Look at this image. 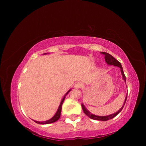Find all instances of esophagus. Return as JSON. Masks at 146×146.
<instances>
[{"instance_id":"esophagus-1","label":"esophagus","mask_w":146,"mask_h":146,"mask_svg":"<svg viewBox=\"0 0 146 146\" xmlns=\"http://www.w3.org/2000/svg\"><path fill=\"white\" fill-rule=\"evenodd\" d=\"M82 83H81V82H77V83H76V84H75V88H81L82 86Z\"/></svg>"}]
</instances>
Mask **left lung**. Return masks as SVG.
<instances>
[{
  "label": "left lung",
  "mask_w": 146,
  "mask_h": 146,
  "mask_svg": "<svg viewBox=\"0 0 146 146\" xmlns=\"http://www.w3.org/2000/svg\"><path fill=\"white\" fill-rule=\"evenodd\" d=\"M100 53L104 56L105 60L108 64H110V65H114L115 66H118V67H119L120 68L121 73H122V75L123 80H124L125 82H126L125 76L124 75V73H123L122 65H121L120 62H118L117 60H116V59L114 57H113L112 55H111L110 54H109L108 53L101 52ZM126 100H127V96H126V98H125V102H124V104H123V106H122V108H121L119 111H118V112L114 113V114H112V115H108V116H104V117H99V116H96V115H94L93 114H91V113H90V112H89L88 111L86 110V108L84 107V106L83 104H82V110L84 111V113L86 115L88 116L89 117L92 118V119L97 120H102V121H106V120H108L110 119H111V118H114L115 117H116V116H117L118 114V113H119L122 110L123 106H124V105H125V102H126Z\"/></svg>",
  "instance_id": "obj_1"
}]
</instances>
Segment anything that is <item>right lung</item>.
<instances>
[{
	"instance_id": "add662e5",
	"label": "right lung",
	"mask_w": 146,
	"mask_h": 146,
	"mask_svg": "<svg viewBox=\"0 0 146 146\" xmlns=\"http://www.w3.org/2000/svg\"><path fill=\"white\" fill-rule=\"evenodd\" d=\"M71 90H70L69 91H68V93H66V95L70 92ZM66 96V95H65ZM65 96H64L63 99L62 100L60 104V106H59L58 109L57 110V111H56V114L54 115V117H53L52 118H51V119H49L47 121H45V122H38V121H34V122H35L36 123H40V124H48V123H53V122H56V120H58L59 119V118L60 117V113H61V110H62V104L64 102V100L65 99Z\"/></svg>"
}]
</instances>
